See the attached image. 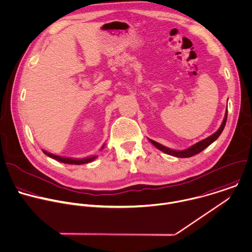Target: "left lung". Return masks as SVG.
I'll return each instance as SVG.
<instances>
[{
	"mask_svg": "<svg viewBox=\"0 0 252 252\" xmlns=\"http://www.w3.org/2000/svg\"><path fill=\"white\" fill-rule=\"evenodd\" d=\"M226 118H227V109H226V111H225V115H224V118H223V121H222L220 127L219 128V130H218L216 133H214V134L211 135L210 137H208V138H206V139H204V140H202V141L196 143L195 145H193V146H191L190 148H188V149H186V150H183V151H174V150L168 149V148H166V147H164V146H162V145L157 143V142L154 141V140H151V139H150V141H151V143H152L154 146H156L158 150H160L161 152H163V153H165V154H167V155H170V156H173V157H176V158H190V157H192V156H194V155H197V154H199L200 152H202L204 149H206L208 146H210L213 142H215V141L219 138V136L221 134V132H222V130H223V128H224V126H225Z\"/></svg>",
	"mask_w": 252,
	"mask_h": 252,
	"instance_id": "obj_1",
	"label": "left lung"
}]
</instances>
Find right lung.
<instances>
[{
	"instance_id": "add662e5",
	"label": "right lung",
	"mask_w": 252,
	"mask_h": 252,
	"mask_svg": "<svg viewBox=\"0 0 252 252\" xmlns=\"http://www.w3.org/2000/svg\"><path fill=\"white\" fill-rule=\"evenodd\" d=\"M43 153H44L46 156H48V157H50V158H54V159H56V160H58V161H61V162H64V163H69V164H84V163H89V162L94 160L95 158H96V157H90V158H72L59 157V156L50 154V153H48V152H46V151H43Z\"/></svg>"
}]
</instances>
